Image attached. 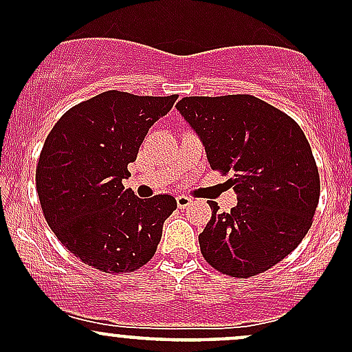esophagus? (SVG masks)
<instances>
[{"mask_svg": "<svg viewBox=\"0 0 352 352\" xmlns=\"http://www.w3.org/2000/svg\"><path fill=\"white\" fill-rule=\"evenodd\" d=\"M190 204H192V199H190V197H187V196H179V197H177V206H179L180 209L189 208Z\"/></svg>", "mask_w": 352, "mask_h": 352, "instance_id": "1", "label": "esophagus"}]
</instances>
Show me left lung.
Returning <instances> with one entry per match:
<instances>
[{
  "instance_id": "1",
  "label": "left lung",
  "mask_w": 352,
  "mask_h": 352,
  "mask_svg": "<svg viewBox=\"0 0 352 352\" xmlns=\"http://www.w3.org/2000/svg\"><path fill=\"white\" fill-rule=\"evenodd\" d=\"M177 110L206 148L212 170L228 180L239 204L212 214L199 235L211 267L247 279L267 271L300 245L320 197V175L301 127L252 95L184 97Z\"/></svg>"
}]
</instances>
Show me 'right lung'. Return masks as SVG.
Listing matches in <instances>:
<instances>
[{
	"instance_id": "1",
	"label": "right lung",
	"mask_w": 352,
	"mask_h": 352,
	"mask_svg": "<svg viewBox=\"0 0 352 352\" xmlns=\"http://www.w3.org/2000/svg\"><path fill=\"white\" fill-rule=\"evenodd\" d=\"M175 100L109 90L71 107L49 133L35 170L38 201L59 242L83 264L117 274L155 255L175 197L140 199L122 180Z\"/></svg>"
}]
</instances>
